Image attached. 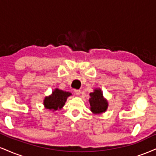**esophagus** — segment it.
<instances>
[{
  "label": "esophagus",
  "instance_id": "obj_1",
  "mask_svg": "<svg viewBox=\"0 0 156 156\" xmlns=\"http://www.w3.org/2000/svg\"><path fill=\"white\" fill-rule=\"evenodd\" d=\"M74 92L75 94H77V95H78V94H80V89H74Z\"/></svg>",
  "mask_w": 156,
  "mask_h": 156
}]
</instances>
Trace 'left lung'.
<instances>
[{"label":"left lung","mask_w":156,"mask_h":156,"mask_svg":"<svg viewBox=\"0 0 156 156\" xmlns=\"http://www.w3.org/2000/svg\"><path fill=\"white\" fill-rule=\"evenodd\" d=\"M89 103L91 105V111L95 114H101L104 112L108 108V102L103 98V93L101 89H95L94 92L90 93Z\"/></svg>","instance_id":"1"}]
</instances>
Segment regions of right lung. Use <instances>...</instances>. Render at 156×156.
Instances as JSON below:
<instances>
[{
    "instance_id": "right-lung-1",
    "label": "right lung",
    "mask_w": 156,
    "mask_h": 156,
    "mask_svg": "<svg viewBox=\"0 0 156 156\" xmlns=\"http://www.w3.org/2000/svg\"><path fill=\"white\" fill-rule=\"evenodd\" d=\"M71 95L70 92H64L62 90H59L55 89L52 94L49 97H46L44 100V105L46 108L53 109V111H57L61 109L64 106L67 98Z\"/></svg>"
}]
</instances>
